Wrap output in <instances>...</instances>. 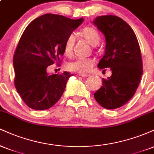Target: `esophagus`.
Segmentation results:
<instances>
[{"mask_svg": "<svg viewBox=\"0 0 154 154\" xmlns=\"http://www.w3.org/2000/svg\"><path fill=\"white\" fill-rule=\"evenodd\" d=\"M79 75L81 76V77H88V76H90L89 74H83V73L79 74Z\"/></svg>", "mask_w": 154, "mask_h": 154, "instance_id": "esophagus-1", "label": "esophagus"}]
</instances>
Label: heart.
<instances>
[{
    "label": "heart",
    "mask_w": 154,
    "mask_h": 154,
    "mask_svg": "<svg viewBox=\"0 0 154 154\" xmlns=\"http://www.w3.org/2000/svg\"><path fill=\"white\" fill-rule=\"evenodd\" d=\"M78 35L79 37L85 39L93 46L97 45L100 42V38L99 33L93 26H88L82 28L78 32ZM74 45H75V37L71 35L66 38L63 47V51L66 56L69 57L72 56L73 54ZM95 60L91 58H85V59L80 58L69 63L67 64V67L70 71L85 74L91 71L92 67L95 64Z\"/></svg>",
    "instance_id": "1"
}]
</instances>
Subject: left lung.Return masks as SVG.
Here are the masks:
<instances>
[{"instance_id":"1","label":"left lung","mask_w":154,"mask_h":154,"mask_svg":"<svg viewBox=\"0 0 154 154\" xmlns=\"http://www.w3.org/2000/svg\"><path fill=\"white\" fill-rule=\"evenodd\" d=\"M93 23L106 40L105 54L98 67L111 70V77L102 79L95 99L105 109H117L131 99L140 82L143 63L138 41L130 26L116 16H100Z\"/></svg>"}]
</instances>
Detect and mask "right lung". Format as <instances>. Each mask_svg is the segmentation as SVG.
I'll use <instances>...</instances> for the list:
<instances>
[{"instance_id": "obj_1", "label": "right lung", "mask_w": 154, "mask_h": 154, "mask_svg": "<svg viewBox=\"0 0 154 154\" xmlns=\"http://www.w3.org/2000/svg\"><path fill=\"white\" fill-rule=\"evenodd\" d=\"M84 19H71L46 14L29 24L21 37L14 56L15 87L24 103L35 110H45L61 98L68 72L48 75V66L60 61L66 38Z\"/></svg>"}]
</instances>
